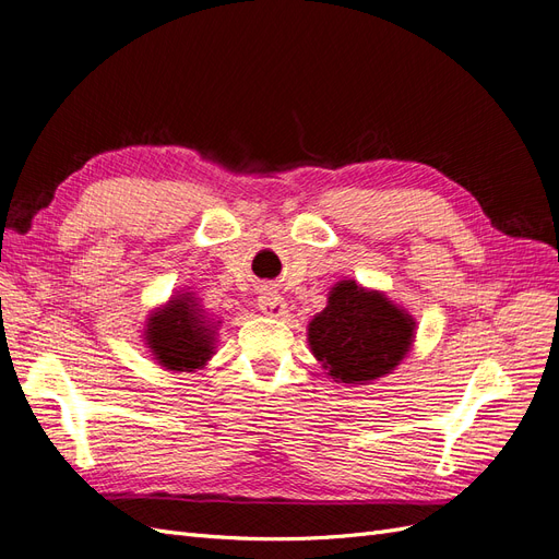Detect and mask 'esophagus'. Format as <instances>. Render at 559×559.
Listing matches in <instances>:
<instances>
[{
	"label": "esophagus",
	"mask_w": 559,
	"mask_h": 559,
	"mask_svg": "<svg viewBox=\"0 0 559 559\" xmlns=\"http://www.w3.org/2000/svg\"><path fill=\"white\" fill-rule=\"evenodd\" d=\"M259 308H261V312L267 314V317H284V314H286V300H284L277 292L265 289V292L259 296Z\"/></svg>",
	"instance_id": "1"
}]
</instances>
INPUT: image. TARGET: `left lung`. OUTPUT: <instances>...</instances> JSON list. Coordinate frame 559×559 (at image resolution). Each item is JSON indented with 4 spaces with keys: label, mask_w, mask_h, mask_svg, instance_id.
<instances>
[{
    "label": "left lung",
    "mask_w": 559,
    "mask_h": 559,
    "mask_svg": "<svg viewBox=\"0 0 559 559\" xmlns=\"http://www.w3.org/2000/svg\"><path fill=\"white\" fill-rule=\"evenodd\" d=\"M415 319L384 294L354 280L337 282L329 306L308 326L310 349L335 382L368 384L403 361L413 347Z\"/></svg>",
    "instance_id": "left-lung-1"
}]
</instances>
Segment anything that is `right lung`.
<instances>
[{
	"instance_id": "right-lung-1",
	"label": "right lung",
	"mask_w": 559,
	"mask_h": 559,
	"mask_svg": "<svg viewBox=\"0 0 559 559\" xmlns=\"http://www.w3.org/2000/svg\"><path fill=\"white\" fill-rule=\"evenodd\" d=\"M218 324L222 321H212L193 294H177L151 312L144 341L163 368L181 373L202 368L212 359Z\"/></svg>"
}]
</instances>
